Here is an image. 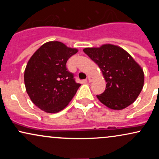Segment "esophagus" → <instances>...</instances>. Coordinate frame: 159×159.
<instances>
[{
    "instance_id": "esophagus-1",
    "label": "esophagus",
    "mask_w": 159,
    "mask_h": 159,
    "mask_svg": "<svg viewBox=\"0 0 159 159\" xmlns=\"http://www.w3.org/2000/svg\"><path fill=\"white\" fill-rule=\"evenodd\" d=\"M94 81V77L92 75H88V81L89 82H93Z\"/></svg>"
}]
</instances>
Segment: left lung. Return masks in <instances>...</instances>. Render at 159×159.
I'll return each mask as SVG.
<instances>
[{
	"mask_svg": "<svg viewBox=\"0 0 159 159\" xmlns=\"http://www.w3.org/2000/svg\"><path fill=\"white\" fill-rule=\"evenodd\" d=\"M84 52L99 67L106 84L96 97L112 110H123L134 102L143 89V69L126 51L118 45L104 44L85 48Z\"/></svg>",
	"mask_w": 159,
	"mask_h": 159,
	"instance_id": "left-lung-1",
	"label": "left lung"
}]
</instances>
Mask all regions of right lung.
Listing matches in <instances>:
<instances>
[{
    "label": "right lung",
    "mask_w": 159,
    "mask_h": 159,
    "mask_svg": "<svg viewBox=\"0 0 159 159\" xmlns=\"http://www.w3.org/2000/svg\"><path fill=\"white\" fill-rule=\"evenodd\" d=\"M78 50L61 42L45 43L27 62L24 74L25 88L32 102L47 113L64 109L81 86L67 71L66 62Z\"/></svg>",
    "instance_id": "obj_1"
}]
</instances>
